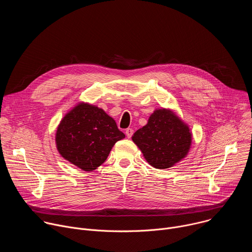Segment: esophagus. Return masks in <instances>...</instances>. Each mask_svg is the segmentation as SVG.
<instances>
[{
	"label": "esophagus",
	"mask_w": 252,
	"mask_h": 252,
	"mask_svg": "<svg viewBox=\"0 0 252 252\" xmlns=\"http://www.w3.org/2000/svg\"><path fill=\"white\" fill-rule=\"evenodd\" d=\"M126 136L128 138H130L132 136V134H133V129L132 128H126Z\"/></svg>",
	"instance_id": "1"
}]
</instances>
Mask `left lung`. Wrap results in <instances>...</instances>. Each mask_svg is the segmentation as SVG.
I'll list each match as a JSON object with an SVG mask.
<instances>
[{
  "label": "left lung",
  "mask_w": 252,
  "mask_h": 252,
  "mask_svg": "<svg viewBox=\"0 0 252 252\" xmlns=\"http://www.w3.org/2000/svg\"><path fill=\"white\" fill-rule=\"evenodd\" d=\"M132 140L152 166L163 169L188 155L191 133L172 112L161 109L155 111L148 124L133 133Z\"/></svg>",
  "instance_id": "1"
}]
</instances>
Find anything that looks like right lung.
Returning <instances> with one entry per match:
<instances>
[{
    "label": "right lung",
    "instance_id": "add662e5",
    "mask_svg": "<svg viewBox=\"0 0 252 252\" xmlns=\"http://www.w3.org/2000/svg\"><path fill=\"white\" fill-rule=\"evenodd\" d=\"M125 136L103 110L81 102L61 121L56 143L63 158L91 171L105 161L115 143Z\"/></svg>",
    "mask_w": 252,
    "mask_h": 252
}]
</instances>
